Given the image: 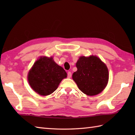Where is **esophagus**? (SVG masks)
Listing matches in <instances>:
<instances>
[{
    "instance_id": "1",
    "label": "esophagus",
    "mask_w": 135,
    "mask_h": 135,
    "mask_svg": "<svg viewBox=\"0 0 135 135\" xmlns=\"http://www.w3.org/2000/svg\"><path fill=\"white\" fill-rule=\"evenodd\" d=\"M71 76H72V74H71V73L70 72V71H68V72L67 73V76L68 78H71Z\"/></svg>"
}]
</instances>
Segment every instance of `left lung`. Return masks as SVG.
Wrapping results in <instances>:
<instances>
[{
    "mask_svg": "<svg viewBox=\"0 0 135 135\" xmlns=\"http://www.w3.org/2000/svg\"><path fill=\"white\" fill-rule=\"evenodd\" d=\"M76 66L77 71L73 74V79L83 93L94 96L104 90L108 81V71L99 57H80Z\"/></svg>",
    "mask_w": 135,
    "mask_h": 135,
    "instance_id": "obj_1",
    "label": "left lung"
}]
</instances>
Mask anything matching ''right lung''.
I'll return each mask as SVG.
<instances>
[{"label":"right lung","mask_w":135,"mask_h":135,"mask_svg":"<svg viewBox=\"0 0 135 135\" xmlns=\"http://www.w3.org/2000/svg\"><path fill=\"white\" fill-rule=\"evenodd\" d=\"M63 68L54 61L52 57H43L35 62L28 75V82L32 89L40 95H49L67 77Z\"/></svg>","instance_id":"1"}]
</instances>
